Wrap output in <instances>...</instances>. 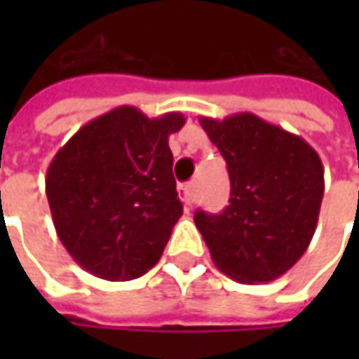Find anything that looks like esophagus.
<instances>
[{
    "label": "esophagus",
    "instance_id": "obj_1",
    "mask_svg": "<svg viewBox=\"0 0 359 359\" xmlns=\"http://www.w3.org/2000/svg\"><path fill=\"white\" fill-rule=\"evenodd\" d=\"M179 198L182 200V203H184V208L190 210V208H192V202H194V190H192V184H180Z\"/></svg>",
    "mask_w": 359,
    "mask_h": 359
}]
</instances>
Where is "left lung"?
I'll return each instance as SVG.
<instances>
[{
	"label": "left lung",
	"instance_id": "obj_1",
	"mask_svg": "<svg viewBox=\"0 0 359 359\" xmlns=\"http://www.w3.org/2000/svg\"><path fill=\"white\" fill-rule=\"evenodd\" d=\"M200 125L225 157L231 200L219 215L196 211L211 259L236 283H269L285 275L316 233L323 163L308 142L254 113Z\"/></svg>",
	"mask_w": 359,
	"mask_h": 359
}]
</instances>
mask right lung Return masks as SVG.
Instances as JSON below:
<instances>
[{"label": "right lung", "mask_w": 359, "mask_h": 359, "mask_svg": "<svg viewBox=\"0 0 359 359\" xmlns=\"http://www.w3.org/2000/svg\"><path fill=\"white\" fill-rule=\"evenodd\" d=\"M187 118H149L133 105L95 117L51 159L46 194L57 236L82 269L105 280L142 277L182 215L169 136Z\"/></svg>", "instance_id": "right-lung-1"}]
</instances>
